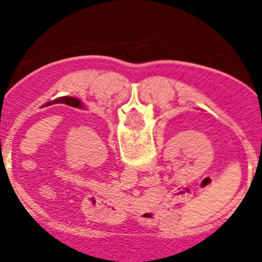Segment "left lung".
<instances>
[{"label": "left lung", "instance_id": "left-lung-1", "mask_svg": "<svg viewBox=\"0 0 262 262\" xmlns=\"http://www.w3.org/2000/svg\"><path fill=\"white\" fill-rule=\"evenodd\" d=\"M57 103H62V104H68V106L77 107V108H84V104L81 103V100H79L77 98H73V96H62V98H57L51 102L46 103L45 106H51V104H57Z\"/></svg>", "mask_w": 262, "mask_h": 262}]
</instances>
